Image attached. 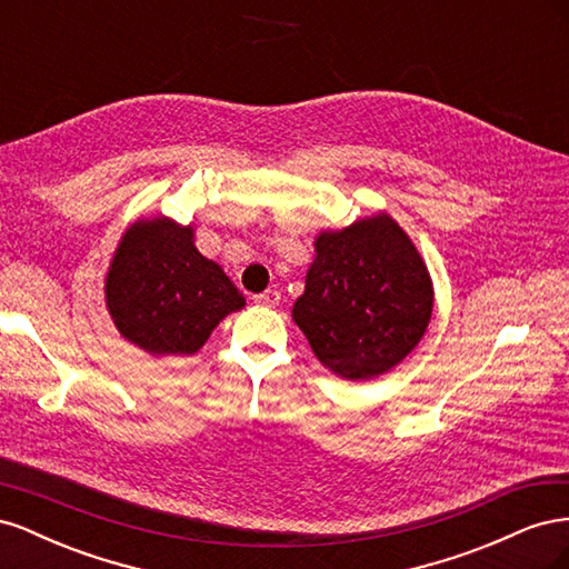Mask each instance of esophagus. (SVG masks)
<instances>
[{
	"mask_svg": "<svg viewBox=\"0 0 569 569\" xmlns=\"http://www.w3.org/2000/svg\"><path fill=\"white\" fill-rule=\"evenodd\" d=\"M253 301H256L258 306L274 308V306L280 303V291H278V289H268V291H263V295H256Z\"/></svg>",
	"mask_w": 569,
	"mask_h": 569,
	"instance_id": "obj_1",
	"label": "esophagus"
}]
</instances>
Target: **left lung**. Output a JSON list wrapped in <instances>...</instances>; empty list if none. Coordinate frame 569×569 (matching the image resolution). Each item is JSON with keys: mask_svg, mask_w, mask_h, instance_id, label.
I'll list each match as a JSON object with an SVG mask.
<instances>
[{"mask_svg": "<svg viewBox=\"0 0 569 569\" xmlns=\"http://www.w3.org/2000/svg\"><path fill=\"white\" fill-rule=\"evenodd\" d=\"M432 306V280L416 244L399 222L377 213L320 232L291 316L325 368L343 380H372L416 349Z\"/></svg>", "mask_w": 569, "mask_h": 569, "instance_id": "obj_1", "label": "left lung"}]
</instances>
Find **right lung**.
I'll use <instances>...</instances> for the list:
<instances>
[{
	"label": "right lung",
	"mask_w": 569,
	"mask_h": 569,
	"mask_svg": "<svg viewBox=\"0 0 569 569\" xmlns=\"http://www.w3.org/2000/svg\"><path fill=\"white\" fill-rule=\"evenodd\" d=\"M109 313L151 356H192L244 297L222 268L194 247L192 226L137 220L120 239L107 274Z\"/></svg>",
	"instance_id": "add662e5"
}]
</instances>
